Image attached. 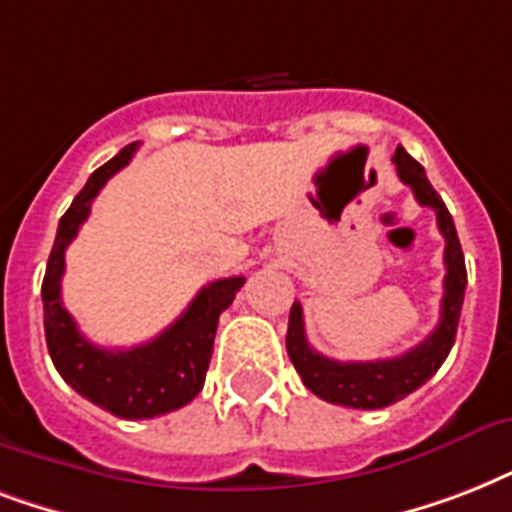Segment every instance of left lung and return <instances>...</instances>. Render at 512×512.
<instances>
[{
	"label": "left lung",
	"instance_id": "1",
	"mask_svg": "<svg viewBox=\"0 0 512 512\" xmlns=\"http://www.w3.org/2000/svg\"><path fill=\"white\" fill-rule=\"evenodd\" d=\"M393 164H396L401 183L414 191V199L420 201L422 207L436 212L438 231L446 239L444 300H441L438 327L420 345L406 350L404 356L380 358V361H335V358L321 356L308 345L300 303L292 305L289 311L287 353L297 374L303 377L305 388L329 404L350 406V409H382V406L396 404L438 372V366L446 361L457 337L462 300L468 287V271H465V255L457 239V228L436 188L430 185L422 164L414 162L401 146L396 148Z\"/></svg>",
	"mask_w": 512,
	"mask_h": 512
}]
</instances>
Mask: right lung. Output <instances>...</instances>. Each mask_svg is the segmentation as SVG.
Listing matches in <instances>:
<instances>
[{"label":"right lung","instance_id":"1","mask_svg":"<svg viewBox=\"0 0 512 512\" xmlns=\"http://www.w3.org/2000/svg\"><path fill=\"white\" fill-rule=\"evenodd\" d=\"M135 148L138 143L122 148L111 162L92 172L87 185L76 193L68 212L60 217L42 281L44 337L52 364L79 396L122 420H148L156 414L175 412L199 396L212 358L217 319L247 281L244 276L212 281L193 297L175 324L135 348H100L76 329V321L63 308L60 297L66 247L90 215L92 199L108 177L130 164Z\"/></svg>","mask_w":512,"mask_h":512}]
</instances>
